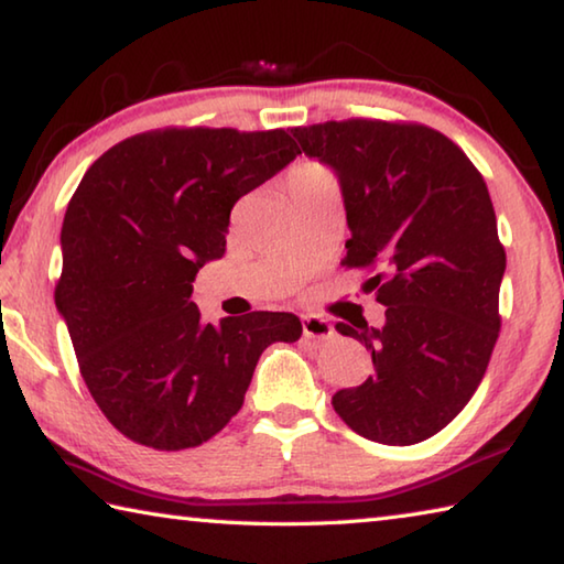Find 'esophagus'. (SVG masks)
<instances>
[{"instance_id":"34e87169","label":"esophagus","mask_w":564,"mask_h":564,"mask_svg":"<svg viewBox=\"0 0 564 564\" xmlns=\"http://www.w3.org/2000/svg\"><path fill=\"white\" fill-rule=\"evenodd\" d=\"M303 336L313 340H328L336 336V328L321 316H303Z\"/></svg>"}]
</instances>
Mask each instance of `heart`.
<instances>
[{
  "instance_id": "1",
  "label": "heart",
  "mask_w": 564,
  "mask_h": 564,
  "mask_svg": "<svg viewBox=\"0 0 564 564\" xmlns=\"http://www.w3.org/2000/svg\"><path fill=\"white\" fill-rule=\"evenodd\" d=\"M293 186H308V184H326V181H333L326 169H321L316 164H303L293 171Z\"/></svg>"
}]
</instances>
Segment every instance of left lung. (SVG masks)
I'll return each instance as SVG.
<instances>
[{
  "mask_svg": "<svg viewBox=\"0 0 564 564\" xmlns=\"http://www.w3.org/2000/svg\"><path fill=\"white\" fill-rule=\"evenodd\" d=\"M291 133L336 171L350 228L343 263L378 269L366 285L386 305L383 326H336L370 350L376 373L338 390L333 408L368 441L423 443L473 398L500 333L505 248L488 186L423 123L348 119Z\"/></svg>",
  "mask_w": 564,
  "mask_h": 564,
  "instance_id": "left-lung-1",
  "label": "left lung"
}]
</instances>
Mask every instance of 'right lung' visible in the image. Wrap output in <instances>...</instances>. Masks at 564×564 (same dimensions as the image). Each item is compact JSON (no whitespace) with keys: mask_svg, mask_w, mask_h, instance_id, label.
<instances>
[{"mask_svg":"<svg viewBox=\"0 0 564 564\" xmlns=\"http://www.w3.org/2000/svg\"><path fill=\"white\" fill-rule=\"evenodd\" d=\"M301 154L289 131L161 129L101 154L62 224L56 311L109 423L154 451L214 437L243 405L271 343L301 338L293 313L204 323L191 301L226 253L238 198Z\"/></svg>","mask_w":564,"mask_h":564,"instance_id":"add662e5","label":"right lung"}]
</instances>
